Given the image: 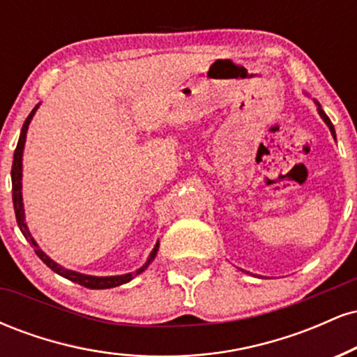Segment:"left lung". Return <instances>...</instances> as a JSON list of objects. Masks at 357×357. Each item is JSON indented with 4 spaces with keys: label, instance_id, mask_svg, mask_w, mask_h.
<instances>
[{
    "label": "left lung",
    "instance_id": "left-lung-1",
    "mask_svg": "<svg viewBox=\"0 0 357 357\" xmlns=\"http://www.w3.org/2000/svg\"><path fill=\"white\" fill-rule=\"evenodd\" d=\"M314 104H315V105H317V112H319V116H321V117H322V121H324V122H326V124H327V127H329L331 134H333V137L335 139V129H334L333 122H331V119L326 116V112H324V110H322V107H321V104H319V102H317V100H314Z\"/></svg>",
    "mask_w": 357,
    "mask_h": 357
}]
</instances>
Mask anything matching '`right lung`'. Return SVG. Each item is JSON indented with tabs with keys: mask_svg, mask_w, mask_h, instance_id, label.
<instances>
[{
	"mask_svg": "<svg viewBox=\"0 0 357 357\" xmlns=\"http://www.w3.org/2000/svg\"><path fill=\"white\" fill-rule=\"evenodd\" d=\"M40 104L35 105V109L31 110L30 116L26 117L24 124L22 127V134H20L18 139V144H16L15 154H13V166H11V183H13V206H15V215H16V221H18V227L22 230L23 236L30 241L31 247L35 248V253L40 257V260L47 265L48 268H52L53 272L59 273L63 278H68V280L75 282V284L87 287V289H112V287H119L122 284H127V282L132 280L134 277H137L139 273H142L144 270L149 267L151 261L154 260L155 255H158V250H159V241H155L153 252L149 253L147 257L146 264L142 267H139L136 272H130V273H124V275H110V277H96V275H87V273H80L75 272V270L70 268H65L61 267L60 264L53 261L47 253L43 252L42 248L38 247L33 236H31L30 230L26 227V221H24V208H23V195H22V178H23V151H24V142H26V132H28V126H30L31 119H33L35 112L38 110Z\"/></svg>",
	"mask_w": 357,
	"mask_h": 357,
	"instance_id": "obj_1",
	"label": "right lung"
}]
</instances>
